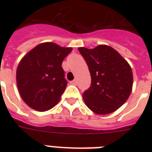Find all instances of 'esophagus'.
<instances>
[{
  "mask_svg": "<svg viewBox=\"0 0 152 152\" xmlns=\"http://www.w3.org/2000/svg\"><path fill=\"white\" fill-rule=\"evenodd\" d=\"M76 83H77V81H76V80H74L72 81H70V84H72V85H76Z\"/></svg>",
  "mask_w": 152,
  "mask_h": 152,
  "instance_id": "1",
  "label": "esophagus"
}]
</instances>
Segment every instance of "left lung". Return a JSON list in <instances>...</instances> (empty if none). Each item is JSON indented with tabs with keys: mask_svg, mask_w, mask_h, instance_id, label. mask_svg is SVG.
I'll list each match as a JSON object with an SVG mask.
<instances>
[{
	"mask_svg": "<svg viewBox=\"0 0 152 152\" xmlns=\"http://www.w3.org/2000/svg\"><path fill=\"white\" fill-rule=\"evenodd\" d=\"M78 50L88 64L91 77V87L83 93L84 102L97 114L113 113L131 94L133 80L131 67L109 46Z\"/></svg>",
	"mask_w": 152,
	"mask_h": 152,
	"instance_id": "1",
	"label": "left lung"
}]
</instances>
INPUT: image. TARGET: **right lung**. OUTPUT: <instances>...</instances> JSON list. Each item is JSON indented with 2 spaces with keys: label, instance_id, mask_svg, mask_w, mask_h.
<instances>
[{
  "label": "right lung",
  "instance_id": "add662e5",
  "mask_svg": "<svg viewBox=\"0 0 152 152\" xmlns=\"http://www.w3.org/2000/svg\"><path fill=\"white\" fill-rule=\"evenodd\" d=\"M72 50L53 42H44L32 49L20 61L16 83L20 96L27 106L43 112L58 102L68 83L62 61Z\"/></svg>",
  "mask_w": 152,
  "mask_h": 152
}]
</instances>
